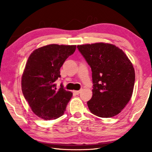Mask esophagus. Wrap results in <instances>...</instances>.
<instances>
[{"instance_id":"1","label":"esophagus","mask_w":152,"mask_h":152,"mask_svg":"<svg viewBox=\"0 0 152 152\" xmlns=\"http://www.w3.org/2000/svg\"><path fill=\"white\" fill-rule=\"evenodd\" d=\"M80 92H81V91H73V93H75V94H76V95L80 94Z\"/></svg>"}]
</instances>
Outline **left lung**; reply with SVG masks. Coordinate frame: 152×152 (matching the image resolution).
<instances>
[{"instance_id":"8db88e82","label":"left lung","mask_w":152,"mask_h":152,"mask_svg":"<svg viewBox=\"0 0 152 152\" xmlns=\"http://www.w3.org/2000/svg\"><path fill=\"white\" fill-rule=\"evenodd\" d=\"M92 70L93 96L87 104L100 118L120 113L132 98L135 82L134 66L123 50L108 43L78 45Z\"/></svg>"}]
</instances>
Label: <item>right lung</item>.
Masks as SVG:
<instances>
[{
    "label": "right lung",
    "instance_id": "add662e5",
    "mask_svg": "<svg viewBox=\"0 0 152 152\" xmlns=\"http://www.w3.org/2000/svg\"><path fill=\"white\" fill-rule=\"evenodd\" d=\"M75 45L50 44L35 49L29 56L21 77L24 97L35 115L45 120L61 117L72 93L57 88L60 68L75 51Z\"/></svg>",
    "mask_w": 152,
    "mask_h": 152
}]
</instances>
